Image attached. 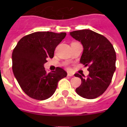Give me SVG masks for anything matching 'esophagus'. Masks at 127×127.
Returning <instances> with one entry per match:
<instances>
[{
  "label": "esophagus",
  "instance_id": "34e87169",
  "mask_svg": "<svg viewBox=\"0 0 127 127\" xmlns=\"http://www.w3.org/2000/svg\"><path fill=\"white\" fill-rule=\"evenodd\" d=\"M67 76H70V77H71V76H73V75H72V74H70V73H68Z\"/></svg>",
  "mask_w": 127,
  "mask_h": 127
}]
</instances>
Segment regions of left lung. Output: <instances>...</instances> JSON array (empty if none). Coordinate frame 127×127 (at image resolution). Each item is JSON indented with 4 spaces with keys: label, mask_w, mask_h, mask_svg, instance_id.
I'll use <instances>...</instances> for the list:
<instances>
[{
    "label": "left lung",
    "mask_w": 127,
    "mask_h": 127,
    "mask_svg": "<svg viewBox=\"0 0 127 127\" xmlns=\"http://www.w3.org/2000/svg\"><path fill=\"white\" fill-rule=\"evenodd\" d=\"M70 35L82 43L84 50L80 62L88 66L87 78L74 74L82 80L76 92L84 98H96L108 88L116 69L114 48L105 37L90 30L74 31Z\"/></svg>",
    "instance_id": "1"
}]
</instances>
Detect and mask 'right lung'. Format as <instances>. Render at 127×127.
Returning <instances> with one entry per match:
<instances>
[{
    "mask_svg": "<svg viewBox=\"0 0 127 127\" xmlns=\"http://www.w3.org/2000/svg\"><path fill=\"white\" fill-rule=\"evenodd\" d=\"M64 32H37L23 37L12 55V70L22 90L28 96L45 100L55 92L58 82L66 72L60 67L47 72L44 64L53 58L57 46L65 37Z\"/></svg>",
    "mask_w": 127,
    "mask_h": 127,
    "instance_id": "add662e5",
    "label": "right lung"
}]
</instances>
